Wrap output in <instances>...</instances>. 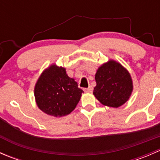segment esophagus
Segmentation results:
<instances>
[{"label":"esophagus","instance_id":"34e87169","mask_svg":"<svg viewBox=\"0 0 160 160\" xmlns=\"http://www.w3.org/2000/svg\"><path fill=\"white\" fill-rule=\"evenodd\" d=\"M84 91L85 92H92V91H93V88L90 86L88 88H86V89H84Z\"/></svg>","mask_w":160,"mask_h":160}]
</instances>
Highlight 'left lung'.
<instances>
[{
	"label": "left lung",
	"mask_w": 160,
	"mask_h": 160,
	"mask_svg": "<svg viewBox=\"0 0 160 160\" xmlns=\"http://www.w3.org/2000/svg\"><path fill=\"white\" fill-rule=\"evenodd\" d=\"M93 95L102 104L118 108L129 99L133 90L130 73L119 62L109 60L95 74Z\"/></svg>",
	"instance_id": "left-lung-1"
}]
</instances>
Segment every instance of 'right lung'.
<instances>
[{
	"label": "right lung",
	"instance_id": "obj_1",
	"mask_svg": "<svg viewBox=\"0 0 160 160\" xmlns=\"http://www.w3.org/2000/svg\"><path fill=\"white\" fill-rule=\"evenodd\" d=\"M83 90L63 67L50 66L42 72L35 87V98L40 110L49 115L62 117L75 109Z\"/></svg>",
	"mask_w": 160,
	"mask_h": 160
}]
</instances>
